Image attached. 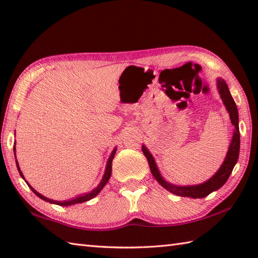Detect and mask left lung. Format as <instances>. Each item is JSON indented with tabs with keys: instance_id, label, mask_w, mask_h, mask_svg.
I'll list each match as a JSON object with an SVG mask.
<instances>
[{
	"instance_id": "obj_1",
	"label": "left lung",
	"mask_w": 258,
	"mask_h": 258,
	"mask_svg": "<svg viewBox=\"0 0 258 258\" xmlns=\"http://www.w3.org/2000/svg\"><path fill=\"white\" fill-rule=\"evenodd\" d=\"M217 89L218 93L221 94L224 105H225L227 112L229 113V117H231V122L235 126L234 135L231 142V145L228 147L227 155L225 157V161L222 164L220 169L216 172L213 177H211L205 183L200 185H190V186H176L166 182L165 179L162 177V175L158 171L156 166V163L154 161V157L152 156L149 150L145 146H142L144 155L146 156L147 161H149V165L151 168V172L153 176L160 183L164 188H166L171 193L177 195V196H184V197H191V199H203L207 195H210L212 191L217 190L221 188L222 186L226 183L229 175H231L235 164L237 163L238 155H239V144H240V136H239V127H238V111L237 106L235 104L233 97L229 93L228 86L226 82L218 79L217 80Z\"/></svg>"
}]
</instances>
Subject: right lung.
I'll list each match as a JSON object with an SVG mask.
<instances>
[{"label": "right lung", "instance_id": "right-lung-1", "mask_svg": "<svg viewBox=\"0 0 258 258\" xmlns=\"http://www.w3.org/2000/svg\"><path fill=\"white\" fill-rule=\"evenodd\" d=\"M13 150H14V152H15V146L13 147ZM115 152H116V147H115V149L113 150V152H112L111 156H109V158H108L107 164H106V169H105V173H104V176H103V178H102V180H101V183L97 185V187H96V188H94V189H93L92 191H90V193H86V194H83V195H79L78 197H75V199H73V200H70V201H64V202H56V201L50 200V199H47V197L43 196L42 194L38 193V191H36L34 188L32 187V186H31L29 183L26 182V180H25V182H26V184H27V185H29V187L32 189L33 193H34L36 196L40 197V199H42L43 201L48 202V203H52V204H56V205H59V206H69V205L78 204V203H83V202H86V201H90V200H92V199H93V197H95V196H96L98 193H100V191L103 189L104 186H105V185H106V183L108 182L109 177H111V174H112V161H113V158H114ZM15 158H16V156H15ZM15 162H16V166H18V169H19V172H20V175H21L22 177L24 178L23 174H22L21 169H20V166H19V164H18V161L15 160ZM24 179H25V178H24Z\"/></svg>", "mask_w": 258, "mask_h": 258}]
</instances>
